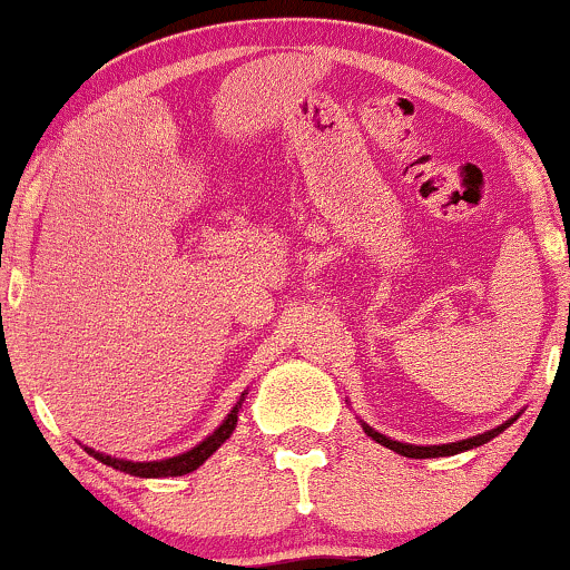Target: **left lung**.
Segmentation results:
<instances>
[{"label": "left lung", "mask_w": 570, "mask_h": 570, "mask_svg": "<svg viewBox=\"0 0 570 570\" xmlns=\"http://www.w3.org/2000/svg\"><path fill=\"white\" fill-rule=\"evenodd\" d=\"M517 415H519V413H517ZM517 415H513V419H508L505 424L494 426V430H487V432H481V434H473V438H468V440H456V443H440V445L400 443V440H391V438H385V434H381L377 430H372V426L364 424V421H361V426H364V432L370 434V438L375 440V443H381V445H385V449L396 451V454L410 456V459H434V456H454V454H462V451L479 449V445L489 443V440H492V438H498L500 432H505L508 426H511L513 421H517Z\"/></svg>", "instance_id": "8db88e82"}]
</instances>
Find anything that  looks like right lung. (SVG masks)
Listing matches in <instances>:
<instances>
[{
    "label": "right lung",
    "mask_w": 570,
    "mask_h": 570,
    "mask_svg": "<svg viewBox=\"0 0 570 570\" xmlns=\"http://www.w3.org/2000/svg\"><path fill=\"white\" fill-rule=\"evenodd\" d=\"M244 396H247V391H244L242 400L236 402L234 410L225 415L223 424H219L212 434H206L198 445H193V449L185 451V454H176L168 459H155V462H132V459L108 456V454H102V451L89 449V445H83V451H87L89 456H95L97 462L108 464V468H114V470H121V473H127V475H136V479H176V475H187V473H193V470H198L200 464H204L206 459H209L214 451H217L219 445L230 438V434H234L236 424H238V410H242Z\"/></svg>",
    "instance_id": "add662e5"
}]
</instances>
